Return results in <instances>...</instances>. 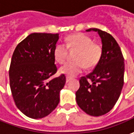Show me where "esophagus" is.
I'll return each mask as SVG.
<instances>
[{
    "label": "esophagus",
    "mask_w": 134,
    "mask_h": 134,
    "mask_svg": "<svg viewBox=\"0 0 134 134\" xmlns=\"http://www.w3.org/2000/svg\"><path fill=\"white\" fill-rule=\"evenodd\" d=\"M72 79L71 78H70V77H68V76H67V77H66V82H69V81H70V80H71Z\"/></svg>",
    "instance_id": "1"
}]
</instances>
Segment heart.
Wrapping results in <instances>:
<instances>
[{"instance_id":"obj_1","label":"heart","mask_w":134,"mask_h":134,"mask_svg":"<svg viewBox=\"0 0 134 134\" xmlns=\"http://www.w3.org/2000/svg\"><path fill=\"white\" fill-rule=\"evenodd\" d=\"M65 44L58 43L54 49L53 55L58 64L65 62L68 50H77L74 55L75 62H70L60 68V72L68 76H75L83 71L85 67L91 69L99 64L102 55V47L94 43L87 35L79 33L68 36Z\"/></svg>"}]
</instances>
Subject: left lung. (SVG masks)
<instances>
[{
    "label": "left lung",
    "mask_w": 134,
    "mask_h": 134,
    "mask_svg": "<svg viewBox=\"0 0 134 134\" xmlns=\"http://www.w3.org/2000/svg\"><path fill=\"white\" fill-rule=\"evenodd\" d=\"M87 32H97L102 44V55L93 71L79 80L76 102L86 113L102 116L113 108L124 85L125 63L116 41L109 33L96 28Z\"/></svg>",
    "instance_id": "1"
}]
</instances>
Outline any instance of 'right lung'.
I'll return each mask as SVG.
<instances>
[{
	"instance_id": "right-lung-1",
	"label": "right lung",
	"mask_w": 134,
	"mask_h": 134,
	"mask_svg": "<svg viewBox=\"0 0 134 134\" xmlns=\"http://www.w3.org/2000/svg\"><path fill=\"white\" fill-rule=\"evenodd\" d=\"M58 38V33L34 32L18 44L13 53L10 88L17 108L28 117H45L59 103L66 77L62 74L50 79L57 72L53 52Z\"/></svg>"
}]
</instances>
